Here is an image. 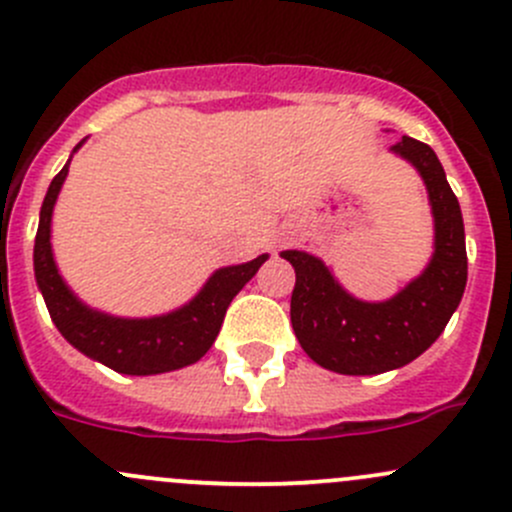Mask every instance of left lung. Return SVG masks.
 Listing matches in <instances>:
<instances>
[{"mask_svg":"<svg viewBox=\"0 0 512 512\" xmlns=\"http://www.w3.org/2000/svg\"><path fill=\"white\" fill-rule=\"evenodd\" d=\"M389 152L419 172L434 217V254L419 276L387 300H362L335 278L323 258L288 249L295 288L291 323L313 362L337 374H382L409 365L429 350L456 313L466 291L468 258L463 217L439 157L407 138Z\"/></svg>","mask_w":512,"mask_h":512,"instance_id":"8db88e82","label":"left lung"}]
</instances>
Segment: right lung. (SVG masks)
I'll use <instances>...</instances> for the list:
<instances>
[{
	"mask_svg": "<svg viewBox=\"0 0 512 512\" xmlns=\"http://www.w3.org/2000/svg\"><path fill=\"white\" fill-rule=\"evenodd\" d=\"M81 140L73 147L63 170L51 179L49 192L39 212V231L34 241V276L51 320L59 333L91 360L120 374L175 372L194 365L209 352L217 340L221 323L234 295L256 276L258 268L268 261V254L236 266L217 268L202 288L187 303L162 315L150 318H123L105 313L83 303L63 281L51 246V221L63 182L68 177V165L73 155L83 147Z\"/></svg>",
	"mask_w": 512,
	"mask_h": 512,
	"instance_id": "1",
	"label": "right lung"
}]
</instances>
